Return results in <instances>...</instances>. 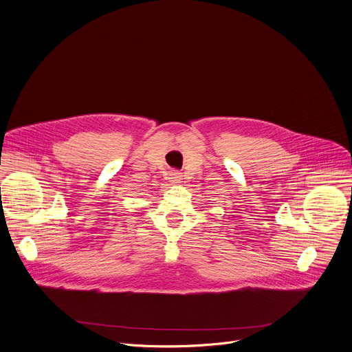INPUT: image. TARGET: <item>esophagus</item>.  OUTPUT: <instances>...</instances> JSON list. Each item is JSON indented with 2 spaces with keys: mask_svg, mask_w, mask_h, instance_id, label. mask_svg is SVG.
Segmentation results:
<instances>
[{
  "mask_svg": "<svg viewBox=\"0 0 352 352\" xmlns=\"http://www.w3.org/2000/svg\"><path fill=\"white\" fill-rule=\"evenodd\" d=\"M168 176H169L168 179H169L170 183H180L182 182V173L179 170H170Z\"/></svg>",
  "mask_w": 352,
  "mask_h": 352,
  "instance_id": "esophagus-1",
  "label": "esophagus"
}]
</instances>
